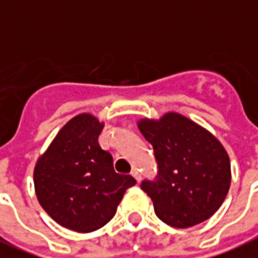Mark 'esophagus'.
<instances>
[{
	"instance_id": "esophagus-1",
	"label": "esophagus",
	"mask_w": 258,
	"mask_h": 258,
	"mask_svg": "<svg viewBox=\"0 0 258 258\" xmlns=\"http://www.w3.org/2000/svg\"><path fill=\"white\" fill-rule=\"evenodd\" d=\"M132 176L135 177L137 181L141 180V173L139 172V169H133V171H132Z\"/></svg>"
}]
</instances>
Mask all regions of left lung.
<instances>
[{
	"instance_id": "obj_1",
	"label": "left lung",
	"mask_w": 258,
	"mask_h": 258,
	"mask_svg": "<svg viewBox=\"0 0 258 258\" xmlns=\"http://www.w3.org/2000/svg\"><path fill=\"white\" fill-rule=\"evenodd\" d=\"M139 129L153 147L157 163L156 177L141 183L157 217L177 229L210 218L230 188V160L222 144L177 113L159 121L141 119Z\"/></svg>"
}]
</instances>
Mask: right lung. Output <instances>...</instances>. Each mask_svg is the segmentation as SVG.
Here are the masks:
<instances>
[{"label": "right lung", "instance_id": "1", "mask_svg": "<svg viewBox=\"0 0 258 258\" xmlns=\"http://www.w3.org/2000/svg\"><path fill=\"white\" fill-rule=\"evenodd\" d=\"M103 129L91 114H79L61 127L33 173L36 197L47 214L63 227L90 233L114 217L131 175L114 171L113 156L98 137Z\"/></svg>", "mask_w": 258, "mask_h": 258}]
</instances>
